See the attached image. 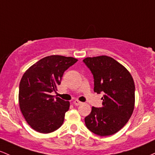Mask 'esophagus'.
Listing matches in <instances>:
<instances>
[{"label": "esophagus", "mask_w": 155, "mask_h": 155, "mask_svg": "<svg viewBox=\"0 0 155 155\" xmlns=\"http://www.w3.org/2000/svg\"><path fill=\"white\" fill-rule=\"evenodd\" d=\"M73 103H74V105H81V104H82V102H80L79 100H74V102H73Z\"/></svg>", "instance_id": "1"}]
</instances>
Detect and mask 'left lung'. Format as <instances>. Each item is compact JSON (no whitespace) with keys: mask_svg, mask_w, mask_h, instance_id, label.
Wrapping results in <instances>:
<instances>
[{"mask_svg":"<svg viewBox=\"0 0 155 155\" xmlns=\"http://www.w3.org/2000/svg\"><path fill=\"white\" fill-rule=\"evenodd\" d=\"M94 76V91L103 92L102 107H92L85 118L88 130L100 136L114 135L129 121L135 106V83L123 65L107 55L83 61Z\"/></svg>","mask_w":155,"mask_h":155,"instance_id":"left-lung-1","label":"left lung"}]
</instances>
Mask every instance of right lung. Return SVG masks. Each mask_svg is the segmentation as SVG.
Wrapping results in <instances>:
<instances>
[{
	"instance_id": "obj_1",
	"label": "right lung",
	"mask_w": 155,
	"mask_h": 155,
	"mask_svg": "<svg viewBox=\"0 0 155 155\" xmlns=\"http://www.w3.org/2000/svg\"><path fill=\"white\" fill-rule=\"evenodd\" d=\"M78 61L72 57L53 55L32 65L22 75L19 87V105L32 129L41 133L58 130L64 121L69 102L51 95L57 91L64 72Z\"/></svg>"
}]
</instances>
